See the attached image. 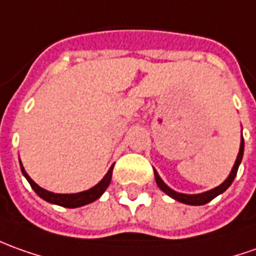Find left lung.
Listing matches in <instances>:
<instances>
[{
	"label": "left lung",
	"mask_w": 256,
	"mask_h": 256,
	"mask_svg": "<svg viewBox=\"0 0 256 256\" xmlns=\"http://www.w3.org/2000/svg\"><path fill=\"white\" fill-rule=\"evenodd\" d=\"M242 156H244V138L241 137V144H240V152H238L237 160H236V164L232 166V170H231L230 175H228V178L224 180L223 184L220 185V186L214 188V189H212V190H208V192H203V194H179V192H175V190H172L171 188L166 186L164 184V180L160 178V175L157 174V171L154 170V175H156V182H157V185L160 186V189L165 192V194H168V196H171L172 199H175V200L180 202V203H185V204H192V206H202V204H206L210 200H213L216 196H218L220 194H223L224 190H227L228 186H230L231 184H232V180L236 178V175H237L238 171V166L241 164V160H242Z\"/></svg>",
	"instance_id": "1"
}]
</instances>
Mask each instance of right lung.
<instances>
[{
  "instance_id": "right-lung-1",
  "label": "right lung",
  "mask_w": 256,
  "mask_h": 256,
  "mask_svg": "<svg viewBox=\"0 0 256 256\" xmlns=\"http://www.w3.org/2000/svg\"><path fill=\"white\" fill-rule=\"evenodd\" d=\"M20 164V161H19ZM20 170H22V174L24 176L28 179V182L30 184L32 189L36 192V194L40 196L43 200L48 202V203H53V204H58V206H62V208H81V206H85L88 203H92L95 202L96 199H99L102 194L106 190V188L109 186L110 184V179H112V171H114V165L109 168V171L106 172V175L102 178V180L99 182L98 185H95L91 189L88 190H84V192H80V194H53V192H48L46 189L40 188L36 182H33L30 176L26 174L25 168L24 165L20 164Z\"/></svg>"
}]
</instances>
